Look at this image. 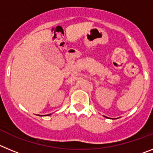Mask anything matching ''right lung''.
I'll return each instance as SVG.
<instances>
[{"instance_id": "add662e5", "label": "right lung", "mask_w": 153, "mask_h": 153, "mask_svg": "<svg viewBox=\"0 0 153 153\" xmlns=\"http://www.w3.org/2000/svg\"><path fill=\"white\" fill-rule=\"evenodd\" d=\"M49 115H50V114H49Z\"/></svg>"}]
</instances>
